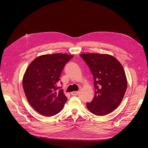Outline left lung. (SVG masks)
Returning a JSON list of instances; mask_svg holds the SVG:
<instances>
[{
  "label": "left lung",
  "mask_w": 148,
  "mask_h": 148,
  "mask_svg": "<svg viewBox=\"0 0 148 148\" xmlns=\"http://www.w3.org/2000/svg\"><path fill=\"white\" fill-rule=\"evenodd\" d=\"M73 57L65 53L44 54L35 58L26 69L23 90L29 103L38 113L52 116L64 107L67 97L58 84L65 65Z\"/></svg>",
  "instance_id": "1"
}]
</instances>
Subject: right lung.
<instances>
[{
	"instance_id": "add662e5",
	"label": "right lung",
	"mask_w": 148,
	"mask_h": 148,
	"mask_svg": "<svg viewBox=\"0 0 148 148\" xmlns=\"http://www.w3.org/2000/svg\"><path fill=\"white\" fill-rule=\"evenodd\" d=\"M80 56L89 66L94 80L95 95L92 101L86 104L87 108L97 116L110 113L119 106L127 90L123 68L109 54L86 53Z\"/></svg>"
}]
</instances>
